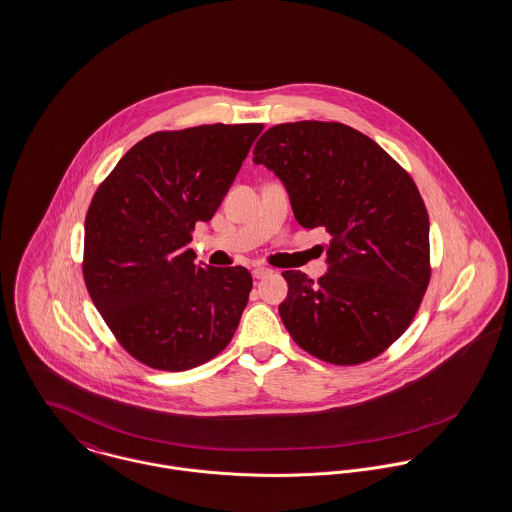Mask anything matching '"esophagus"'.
<instances>
[{
    "label": "esophagus",
    "instance_id": "esophagus-1",
    "mask_svg": "<svg viewBox=\"0 0 512 512\" xmlns=\"http://www.w3.org/2000/svg\"><path fill=\"white\" fill-rule=\"evenodd\" d=\"M271 273H273V271L267 269V267H255V269H253V276H255V278H265V276H269Z\"/></svg>",
    "mask_w": 512,
    "mask_h": 512
}]
</instances>
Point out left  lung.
Returning <instances> with one entry per match:
<instances>
[{
    "label": "left lung",
    "mask_w": 512,
    "mask_h": 512,
    "mask_svg": "<svg viewBox=\"0 0 512 512\" xmlns=\"http://www.w3.org/2000/svg\"><path fill=\"white\" fill-rule=\"evenodd\" d=\"M253 161L284 183L304 228H325L329 271H284L278 306L290 337L315 358L353 366L384 353L417 314L431 280L429 214L411 175L372 138L341 122L269 128Z\"/></svg>",
    "instance_id": "left-lung-1"
}]
</instances>
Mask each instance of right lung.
<instances>
[{"label":"right lung","mask_w":512,"mask_h":512,"mask_svg":"<svg viewBox=\"0 0 512 512\" xmlns=\"http://www.w3.org/2000/svg\"><path fill=\"white\" fill-rule=\"evenodd\" d=\"M263 124L154 132L99 185L85 216L87 292L124 351L181 372L222 353L253 286L245 267H198L189 249Z\"/></svg>","instance_id":"add662e5"}]
</instances>
